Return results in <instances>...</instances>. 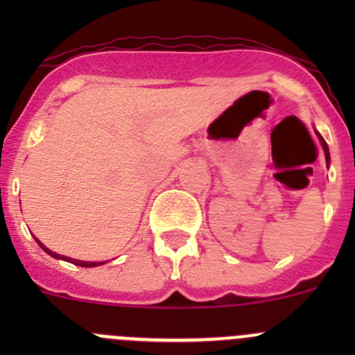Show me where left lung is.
Instances as JSON below:
<instances>
[{
  "label": "left lung",
  "mask_w": 355,
  "mask_h": 355,
  "mask_svg": "<svg viewBox=\"0 0 355 355\" xmlns=\"http://www.w3.org/2000/svg\"><path fill=\"white\" fill-rule=\"evenodd\" d=\"M316 132V135H318V139H320V144H321V148H323V151H324V159H327V166H330V163H331V159H330V149H328V144H327V141H324L323 137H321V134L318 130H314Z\"/></svg>",
  "instance_id": "8db88e82"
}]
</instances>
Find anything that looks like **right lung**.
<instances>
[{
	"label": "right lung",
	"instance_id": "1",
	"mask_svg": "<svg viewBox=\"0 0 355 355\" xmlns=\"http://www.w3.org/2000/svg\"><path fill=\"white\" fill-rule=\"evenodd\" d=\"M34 239H35V237H34ZM35 242H37L39 247H41V249L44 250L46 254H49V256L55 257V259H63V261H68V263L77 264V266H82V268H94V266H101V264H105V263H103V261H101V263H96V261H80V259H73V257L62 256V254H56V252H53L51 249H48V247H46L44 244H42V242L39 241V239H35Z\"/></svg>",
	"mask_w": 355,
	"mask_h": 355
}]
</instances>
